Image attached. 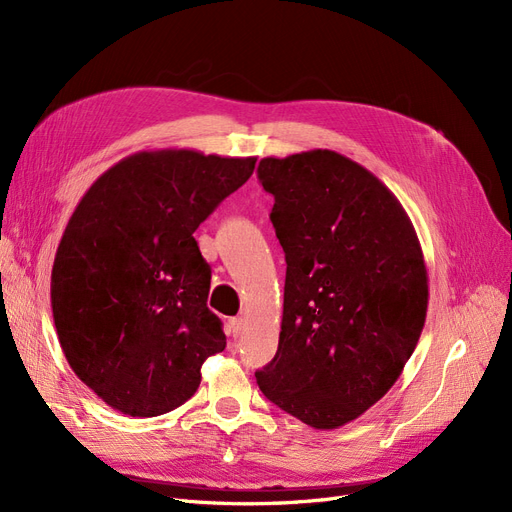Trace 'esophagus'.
<instances>
[{
  "instance_id": "obj_1",
  "label": "esophagus",
  "mask_w": 512,
  "mask_h": 512,
  "mask_svg": "<svg viewBox=\"0 0 512 512\" xmlns=\"http://www.w3.org/2000/svg\"><path fill=\"white\" fill-rule=\"evenodd\" d=\"M244 329V320L242 318H232L230 325H227V333H230L232 337H238Z\"/></svg>"
}]
</instances>
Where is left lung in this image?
I'll list each match as a JSON object with an SVG mask.
<instances>
[{
    "label": "left lung",
    "instance_id": "left-lung-1",
    "mask_svg": "<svg viewBox=\"0 0 512 512\" xmlns=\"http://www.w3.org/2000/svg\"><path fill=\"white\" fill-rule=\"evenodd\" d=\"M259 181L287 259L278 350L261 392L316 430L344 426L394 386L428 310V272L405 208L331 149L263 158Z\"/></svg>",
    "mask_w": 512,
    "mask_h": 512
}]
</instances>
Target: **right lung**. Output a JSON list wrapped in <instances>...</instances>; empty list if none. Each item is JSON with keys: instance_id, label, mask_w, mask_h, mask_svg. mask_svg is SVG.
Listing matches in <instances>:
<instances>
[{"instance_id": "obj_1", "label": "right lung", "mask_w": 512, "mask_h": 512, "mask_svg": "<svg viewBox=\"0 0 512 512\" xmlns=\"http://www.w3.org/2000/svg\"><path fill=\"white\" fill-rule=\"evenodd\" d=\"M257 158L139 151L90 185L56 249L50 301L67 363L109 407L154 418L183 405L225 348L206 308L194 232Z\"/></svg>"}]
</instances>
